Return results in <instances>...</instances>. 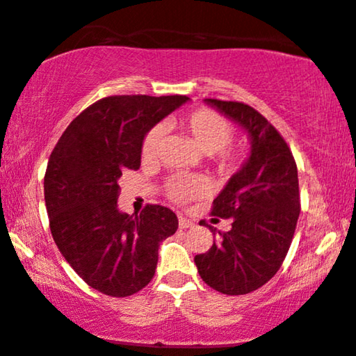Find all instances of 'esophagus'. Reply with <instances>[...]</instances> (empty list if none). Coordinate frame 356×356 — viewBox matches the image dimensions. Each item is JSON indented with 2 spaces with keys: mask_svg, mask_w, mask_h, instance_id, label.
I'll use <instances>...</instances> for the list:
<instances>
[{
  "mask_svg": "<svg viewBox=\"0 0 356 356\" xmlns=\"http://www.w3.org/2000/svg\"><path fill=\"white\" fill-rule=\"evenodd\" d=\"M179 227L181 229H191V227H194V222L191 219H186V217H179Z\"/></svg>",
  "mask_w": 356,
  "mask_h": 356,
  "instance_id": "34e87169",
  "label": "esophagus"
}]
</instances>
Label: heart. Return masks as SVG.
Masks as SVG:
<instances>
[{
  "label": "heart",
  "mask_w": 356,
  "mask_h": 356,
  "mask_svg": "<svg viewBox=\"0 0 356 356\" xmlns=\"http://www.w3.org/2000/svg\"><path fill=\"white\" fill-rule=\"evenodd\" d=\"M179 126L194 140L197 147L204 154L211 156L222 172H234L242 164V152L238 149L229 147L234 136L232 124L224 115L212 109H195L179 119ZM164 129L161 126L154 127L144 137L140 157L144 162H154L159 157ZM207 192V184L200 177L191 175H172L165 182V194L177 204H186L189 200L199 199Z\"/></svg>",
  "instance_id": "heart-1"
}]
</instances>
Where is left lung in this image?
Listing matches in <instances>:
<instances>
[{"label":"left lung","mask_w":356,"mask_h":356,"mask_svg":"<svg viewBox=\"0 0 356 356\" xmlns=\"http://www.w3.org/2000/svg\"><path fill=\"white\" fill-rule=\"evenodd\" d=\"M250 137V154L213 200L212 216L232 219L205 254L194 257L199 275L225 295L267 284L280 268L300 216L298 172L292 151L262 114L235 101L205 99ZM212 229V227H209Z\"/></svg>","instance_id":"1"}]
</instances>
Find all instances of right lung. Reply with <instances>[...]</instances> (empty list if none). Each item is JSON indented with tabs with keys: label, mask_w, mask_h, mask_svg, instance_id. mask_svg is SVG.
Listing matches in <instances>:
<instances>
[{
	"label": "right lung",
	"mask_w": 356,
	"mask_h": 356,
	"mask_svg": "<svg viewBox=\"0 0 356 356\" xmlns=\"http://www.w3.org/2000/svg\"><path fill=\"white\" fill-rule=\"evenodd\" d=\"M187 96H109L72 121L51 152L44 200L53 238L72 270L97 292L129 297L156 273L159 245L175 234L177 216L145 205L119 211L118 181L140 167L145 134Z\"/></svg>",
	"instance_id": "obj_1"
}]
</instances>
